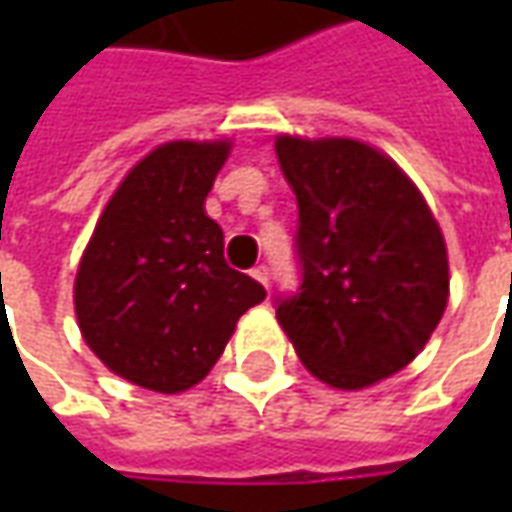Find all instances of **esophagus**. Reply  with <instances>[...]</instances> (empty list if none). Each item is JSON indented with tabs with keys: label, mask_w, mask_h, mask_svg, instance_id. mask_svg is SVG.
<instances>
[{
	"label": "esophagus",
	"mask_w": 512,
	"mask_h": 512,
	"mask_svg": "<svg viewBox=\"0 0 512 512\" xmlns=\"http://www.w3.org/2000/svg\"><path fill=\"white\" fill-rule=\"evenodd\" d=\"M252 277H255L263 288H268V282H271V271H268V266H257L252 268Z\"/></svg>",
	"instance_id": "34e87169"
}]
</instances>
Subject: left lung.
<instances>
[{"label": "left lung", "instance_id": "1", "mask_svg": "<svg viewBox=\"0 0 512 512\" xmlns=\"http://www.w3.org/2000/svg\"><path fill=\"white\" fill-rule=\"evenodd\" d=\"M299 202L301 285L277 321L323 384L362 389L425 348L450 296L447 246L406 172L356 139L279 136Z\"/></svg>", "mask_w": 512, "mask_h": 512}]
</instances>
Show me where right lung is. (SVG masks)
<instances>
[{"mask_svg": "<svg viewBox=\"0 0 512 512\" xmlns=\"http://www.w3.org/2000/svg\"><path fill=\"white\" fill-rule=\"evenodd\" d=\"M230 142H167L126 175L84 249L73 304L112 373L175 395L208 376L266 288L227 266L205 197Z\"/></svg>", "mask_w": 512, "mask_h": 512, "instance_id": "1", "label": "right lung"}]
</instances>
